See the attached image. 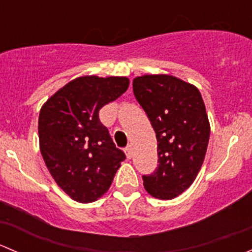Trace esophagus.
Wrapping results in <instances>:
<instances>
[{
	"label": "esophagus",
	"mask_w": 252,
	"mask_h": 252,
	"mask_svg": "<svg viewBox=\"0 0 252 252\" xmlns=\"http://www.w3.org/2000/svg\"><path fill=\"white\" fill-rule=\"evenodd\" d=\"M124 151H126V157H128V158H131V154H133V151H131V146H130V145H128V146L126 147V150H124Z\"/></svg>",
	"instance_id": "1"
}]
</instances>
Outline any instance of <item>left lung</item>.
<instances>
[{
	"mask_svg": "<svg viewBox=\"0 0 252 252\" xmlns=\"http://www.w3.org/2000/svg\"><path fill=\"white\" fill-rule=\"evenodd\" d=\"M133 93L157 139V167L142 175L146 191L171 200L188 189L204 163L210 123L200 91L167 74L133 80Z\"/></svg>",
	"mask_w": 252,
	"mask_h": 252,
	"instance_id": "obj_1",
	"label": "left lung"
}]
</instances>
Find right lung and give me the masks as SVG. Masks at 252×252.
<instances>
[{
  "label": "right lung",
  "mask_w": 252,
  "mask_h": 252,
  "mask_svg": "<svg viewBox=\"0 0 252 252\" xmlns=\"http://www.w3.org/2000/svg\"><path fill=\"white\" fill-rule=\"evenodd\" d=\"M128 86L124 77L77 78L40 111V151L58 187L75 201L93 202L102 196L126 159L98 112Z\"/></svg>",
  "instance_id": "obj_1"
}]
</instances>
